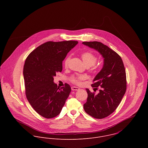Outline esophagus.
<instances>
[{
    "label": "esophagus",
    "mask_w": 148,
    "mask_h": 148,
    "mask_svg": "<svg viewBox=\"0 0 148 148\" xmlns=\"http://www.w3.org/2000/svg\"><path fill=\"white\" fill-rule=\"evenodd\" d=\"M71 89L72 90H79L80 89V88L78 87H76V86H72Z\"/></svg>",
    "instance_id": "1"
}]
</instances>
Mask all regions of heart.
I'll use <instances>...</instances> for the list:
<instances>
[{
    "label": "heart",
    "mask_w": 148,
    "mask_h": 148,
    "mask_svg": "<svg viewBox=\"0 0 148 148\" xmlns=\"http://www.w3.org/2000/svg\"><path fill=\"white\" fill-rule=\"evenodd\" d=\"M82 58L85 65L87 67H90L94 65L97 62L96 56L92 52H86L82 54ZM71 60V56H68L64 61V66L65 68L68 66ZM86 77L83 75H72L70 77V82L75 85H81L83 84V81L85 80Z\"/></svg>",
    "instance_id": "b5f03b06"
}]
</instances>
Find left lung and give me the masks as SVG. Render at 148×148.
Instances as JSON below:
<instances>
[{"mask_svg": "<svg viewBox=\"0 0 148 148\" xmlns=\"http://www.w3.org/2000/svg\"><path fill=\"white\" fill-rule=\"evenodd\" d=\"M83 44L99 52L104 58V65L96 75L92 86H100L95 95L88 89L85 112L90 116L102 119L112 114L119 106L127 89L126 72L123 60L115 51L102 42H84Z\"/></svg>", "mask_w": 148, "mask_h": 148, "instance_id": "obj_1", "label": "left lung"}]
</instances>
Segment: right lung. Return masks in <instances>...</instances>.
<instances>
[{"label":"right lung","mask_w":148,"mask_h":148,"mask_svg":"<svg viewBox=\"0 0 148 148\" xmlns=\"http://www.w3.org/2000/svg\"><path fill=\"white\" fill-rule=\"evenodd\" d=\"M78 42H47L31 52L23 68L26 97L33 109L46 119L60 114L71 91L66 83L60 88L53 77L63 69V61Z\"/></svg>","instance_id":"right-lung-1"}]
</instances>
